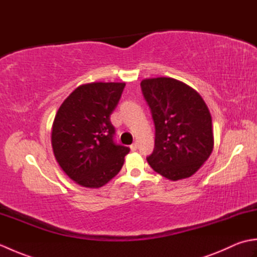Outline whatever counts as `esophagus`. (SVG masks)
I'll use <instances>...</instances> for the list:
<instances>
[{"label": "esophagus", "instance_id": "1", "mask_svg": "<svg viewBox=\"0 0 257 257\" xmlns=\"http://www.w3.org/2000/svg\"><path fill=\"white\" fill-rule=\"evenodd\" d=\"M130 149H132L133 151H136L138 149V145H137V143H135V144H133L132 146H130Z\"/></svg>", "mask_w": 257, "mask_h": 257}]
</instances>
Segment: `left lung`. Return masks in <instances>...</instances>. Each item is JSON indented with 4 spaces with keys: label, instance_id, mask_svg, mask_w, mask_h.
Segmentation results:
<instances>
[{
    "label": "left lung",
    "instance_id": "1",
    "mask_svg": "<svg viewBox=\"0 0 257 257\" xmlns=\"http://www.w3.org/2000/svg\"><path fill=\"white\" fill-rule=\"evenodd\" d=\"M156 127L155 150L147 158L156 172L171 181L190 178L214 147L212 117L192 87L170 77L141 81Z\"/></svg>",
    "mask_w": 257,
    "mask_h": 257
}]
</instances>
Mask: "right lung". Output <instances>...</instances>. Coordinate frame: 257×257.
<instances>
[{"label":"right lung","mask_w":257,"mask_h":257,"mask_svg":"<svg viewBox=\"0 0 257 257\" xmlns=\"http://www.w3.org/2000/svg\"><path fill=\"white\" fill-rule=\"evenodd\" d=\"M124 83L78 86L59 106L52 125V147L62 170L77 184L98 189L121 170L128 147L113 143L110 114Z\"/></svg>","instance_id":"obj_1"}]
</instances>
